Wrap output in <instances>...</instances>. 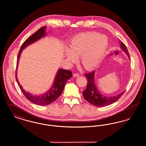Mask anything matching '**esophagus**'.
I'll return each instance as SVG.
<instances>
[{
	"instance_id": "1",
	"label": "esophagus",
	"mask_w": 146,
	"mask_h": 146,
	"mask_svg": "<svg viewBox=\"0 0 146 146\" xmlns=\"http://www.w3.org/2000/svg\"><path fill=\"white\" fill-rule=\"evenodd\" d=\"M79 76V74H78V73H74V74H73V76H74V77H78V76Z\"/></svg>"
}]
</instances>
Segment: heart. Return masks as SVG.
<instances>
[{
	"mask_svg": "<svg viewBox=\"0 0 146 146\" xmlns=\"http://www.w3.org/2000/svg\"><path fill=\"white\" fill-rule=\"evenodd\" d=\"M108 47V40L106 36L95 32L80 33L71 40L69 49L65 50V56L71 63L80 56L84 67L86 70H93L104 59Z\"/></svg>",
	"mask_w": 146,
	"mask_h": 146,
	"instance_id": "obj_1",
	"label": "heart"
}]
</instances>
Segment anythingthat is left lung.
Here are the masks:
<instances>
[{"label":"left lung","instance_id":"8db88e82","mask_svg":"<svg viewBox=\"0 0 146 146\" xmlns=\"http://www.w3.org/2000/svg\"><path fill=\"white\" fill-rule=\"evenodd\" d=\"M119 42L120 44V48L127 55L130 60L129 54L125 44L120 40ZM95 72L96 70L85 74L88 83L86 89L83 91L84 98L89 103L96 107H104L114 103L123 95L125 90L114 96H104L99 91L96 85L95 81Z\"/></svg>","mask_w":146,"mask_h":146}]
</instances>
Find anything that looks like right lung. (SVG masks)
Returning a JSON list of instances; mask_svg holds the SVG:
<instances>
[{"instance_id": "right-lung-1", "label": "right lung", "mask_w": 146, "mask_h": 146, "mask_svg": "<svg viewBox=\"0 0 146 146\" xmlns=\"http://www.w3.org/2000/svg\"><path fill=\"white\" fill-rule=\"evenodd\" d=\"M46 27H42L40 28L33 35H32L31 36L27 38L25 40V42L23 43L18 55L16 67L17 69L19 66V60L23 50L27 48L29 45L35 43V42L40 40L42 38L44 37L46 35ZM72 77V73L71 71L59 68L55 76L54 83L49 90L43 94L35 95L23 89L18 80L17 76V71L16 73V81L25 96L31 102L40 106L48 105L56 101L61 95L67 80Z\"/></svg>"}]
</instances>
